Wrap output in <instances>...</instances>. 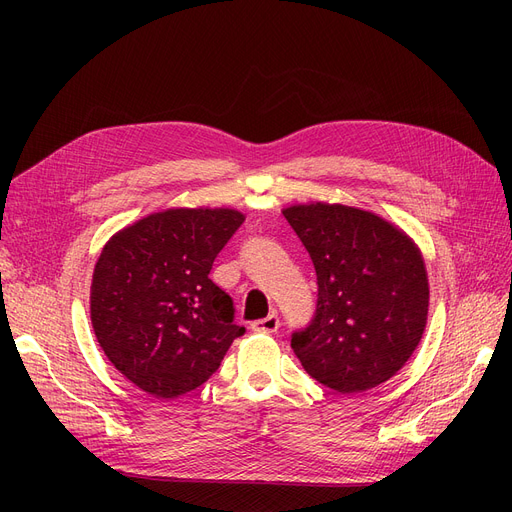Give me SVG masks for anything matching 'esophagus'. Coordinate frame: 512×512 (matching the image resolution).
I'll return each instance as SVG.
<instances>
[{"label": "esophagus", "instance_id": "esophagus-1", "mask_svg": "<svg viewBox=\"0 0 512 512\" xmlns=\"http://www.w3.org/2000/svg\"><path fill=\"white\" fill-rule=\"evenodd\" d=\"M280 324L276 321V315H274V311L267 315L265 319H261L259 324H257V330H267V332H272V330H276Z\"/></svg>", "mask_w": 512, "mask_h": 512}]
</instances>
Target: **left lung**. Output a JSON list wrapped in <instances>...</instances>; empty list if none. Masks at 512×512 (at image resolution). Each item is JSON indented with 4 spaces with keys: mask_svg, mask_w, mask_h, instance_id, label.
<instances>
[{
    "mask_svg": "<svg viewBox=\"0 0 512 512\" xmlns=\"http://www.w3.org/2000/svg\"><path fill=\"white\" fill-rule=\"evenodd\" d=\"M242 222L234 209H168L103 247L91 284L93 330L134 386L157 398L191 392L245 334L230 294L209 280Z\"/></svg>",
    "mask_w": 512,
    "mask_h": 512,
    "instance_id": "obj_1",
    "label": "left lung"
}]
</instances>
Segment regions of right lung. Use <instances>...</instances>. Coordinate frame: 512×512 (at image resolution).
<instances>
[{
	"mask_svg": "<svg viewBox=\"0 0 512 512\" xmlns=\"http://www.w3.org/2000/svg\"><path fill=\"white\" fill-rule=\"evenodd\" d=\"M284 218L317 276L309 326L290 346L313 380L340 394L380 386L417 348L429 305L415 242L386 220L346 205H292Z\"/></svg>",
	"mask_w": 512,
	"mask_h": 512,
	"instance_id": "right-lung-1",
	"label": "right lung"
}]
</instances>
